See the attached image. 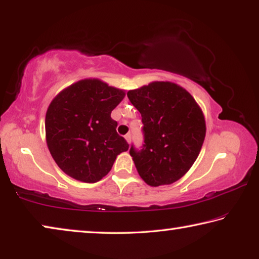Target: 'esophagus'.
I'll use <instances>...</instances> for the list:
<instances>
[{"mask_svg": "<svg viewBox=\"0 0 259 259\" xmlns=\"http://www.w3.org/2000/svg\"><path fill=\"white\" fill-rule=\"evenodd\" d=\"M125 139H126V141H127V142L131 143V139H132V135H131L130 133H128V134H126V135H125Z\"/></svg>", "mask_w": 259, "mask_h": 259, "instance_id": "esophagus-1", "label": "esophagus"}]
</instances>
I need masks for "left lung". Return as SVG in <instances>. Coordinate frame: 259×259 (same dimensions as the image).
<instances>
[{"instance_id": "8db88e82", "label": "left lung", "mask_w": 259, "mask_h": 259, "mask_svg": "<svg viewBox=\"0 0 259 259\" xmlns=\"http://www.w3.org/2000/svg\"><path fill=\"white\" fill-rule=\"evenodd\" d=\"M127 96L141 113L145 145L132 146L140 177L151 187L171 185L184 177L200 154L205 138V119L200 105L177 83L154 81Z\"/></svg>"}]
</instances>
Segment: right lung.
Masks as SVG:
<instances>
[{
	"mask_svg": "<svg viewBox=\"0 0 259 259\" xmlns=\"http://www.w3.org/2000/svg\"><path fill=\"white\" fill-rule=\"evenodd\" d=\"M125 91L99 79H83L63 90L46 113L47 146L56 164L75 180L100 181L128 143L117 133L111 111Z\"/></svg>",
	"mask_w": 259,
	"mask_h": 259,
	"instance_id": "obj_1",
	"label": "right lung"
}]
</instances>
